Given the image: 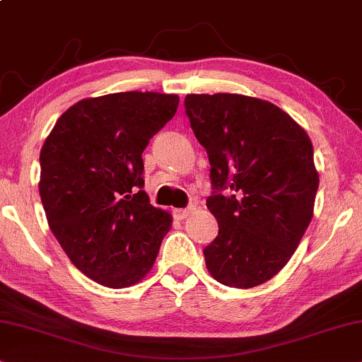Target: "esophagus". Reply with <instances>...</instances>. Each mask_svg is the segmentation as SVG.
I'll return each mask as SVG.
<instances>
[{"mask_svg": "<svg viewBox=\"0 0 362 362\" xmlns=\"http://www.w3.org/2000/svg\"><path fill=\"white\" fill-rule=\"evenodd\" d=\"M192 211H195L194 205L187 206V209H175V210H173V216H175L177 220H184L192 214Z\"/></svg>", "mask_w": 362, "mask_h": 362, "instance_id": "1", "label": "esophagus"}]
</instances>
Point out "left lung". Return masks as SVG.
I'll return each instance as SVG.
<instances>
[{"mask_svg": "<svg viewBox=\"0 0 362 362\" xmlns=\"http://www.w3.org/2000/svg\"><path fill=\"white\" fill-rule=\"evenodd\" d=\"M185 114L210 160L206 206L218 235L206 268L231 288H253L290 262L313 218V144L285 110L240 94H189Z\"/></svg>", "mask_w": 362, "mask_h": 362, "instance_id": "obj_1", "label": "left lung"}]
</instances>
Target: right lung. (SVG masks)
<instances>
[{"label": "right lung", "mask_w": 362, "mask_h": 362, "mask_svg": "<svg viewBox=\"0 0 362 362\" xmlns=\"http://www.w3.org/2000/svg\"><path fill=\"white\" fill-rule=\"evenodd\" d=\"M177 107V94L139 90L83 99L41 148L47 223L74 267L99 285L141 281L170 230V214L142 190V152Z\"/></svg>", "instance_id": "right-lung-1"}]
</instances>
